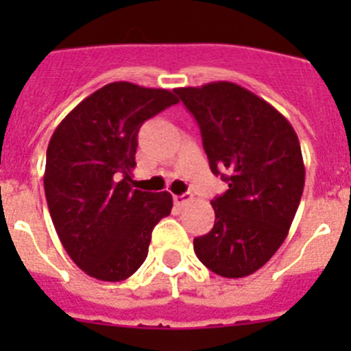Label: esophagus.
Returning <instances> with one entry per match:
<instances>
[{
  "label": "esophagus",
  "instance_id": "esophagus-1",
  "mask_svg": "<svg viewBox=\"0 0 351 351\" xmlns=\"http://www.w3.org/2000/svg\"><path fill=\"white\" fill-rule=\"evenodd\" d=\"M191 200L190 193H182V195H173V204L178 207H182L184 204H188Z\"/></svg>",
  "mask_w": 351,
  "mask_h": 351
}]
</instances>
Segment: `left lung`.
<instances>
[{
	"label": "left lung",
	"mask_w": 351,
	"mask_h": 351,
	"mask_svg": "<svg viewBox=\"0 0 351 351\" xmlns=\"http://www.w3.org/2000/svg\"><path fill=\"white\" fill-rule=\"evenodd\" d=\"M193 114L213 173L228 190L213 200V230L195 237L198 260L223 278H244L287 239L304 190L299 137L287 117L234 82L178 88Z\"/></svg>",
	"instance_id": "obj_1"
}]
</instances>
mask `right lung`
I'll list each match as a JSON object with an SVG mask.
<instances>
[{"mask_svg": "<svg viewBox=\"0 0 351 351\" xmlns=\"http://www.w3.org/2000/svg\"><path fill=\"white\" fill-rule=\"evenodd\" d=\"M178 98L169 89L112 82L80 101L52 133L43 188L61 244L77 267L123 281L144 263L151 232L172 210L169 191L133 190L144 121Z\"/></svg>", "mask_w": 351, "mask_h": 351, "instance_id": "1", "label": "right lung"}]
</instances>
